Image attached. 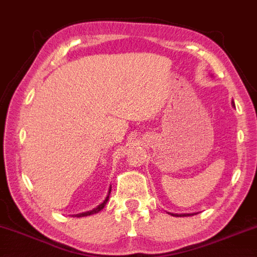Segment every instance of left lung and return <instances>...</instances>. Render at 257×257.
Instances as JSON below:
<instances>
[{"instance_id": "1", "label": "left lung", "mask_w": 257, "mask_h": 257, "mask_svg": "<svg viewBox=\"0 0 257 257\" xmlns=\"http://www.w3.org/2000/svg\"><path fill=\"white\" fill-rule=\"evenodd\" d=\"M232 106L234 107V101L232 100ZM170 214H172V216L174 217H188V216H193V214H196V213H171L169 212Z\"/></svg>"}]
</instances>
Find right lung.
<instances>
[{
  "mask_svg": "<svg viewBox=\"0 0 257 257\" xmlns=\"http://www.w3.org/2000/svg\"><path fill=\"white\" fill-rule=\"evenodd\" d=\"M110 190H111V185L109 186V188H108V193H107V196H106V198H105V200L101 202L100 205H98L96 208H94V209H92V210H89V211H86V212H82V213H77V214H72V217H77V218H80V217H86V216H91V214H94V213H97V212H99L101 209H103V208L106 206V204H107V201H108V199H109V195H110Z\"/></svg>",
  "mask_w": 257,
  "mask_h": 257,
  "instance_id": "right-lung-1",
  "label": "right lung"
}]
</instances>
